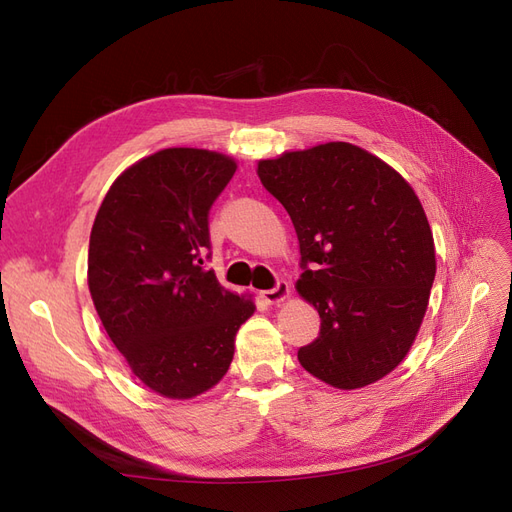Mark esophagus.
I'll return each instance as SVG.
<instances>
[{
  "label": "esophagus",
  "instance_id": "34e87169",
  "mask_svg": "<svg viewBox=\"0 0 512 512\" xmlns=\"http://www.w3.org/2000/svg\"><path fill=\"white\" fill-rule=\"evenodd\" d=\"M289 294H291V289H289V285H287L285 281H279V283H276L272 289L259 291L261 300H266L268 304H279V302L287 300V298H289Z\"/></svg>",
  "mask_w": 512,
  "mask_h": 512
}]
</instances>
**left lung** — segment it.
Segmentation results:
<instances>
[{
  "label": "left lung",
  "instance_id": "1",
  "mask_svg": "<svg viewBox=\"0 0 512 512\" xmlns=\"http://www.w3.org/2000/svg\"><path fill=\"white\" fill-rule=\"evenodd\" d=\"M257 175L296 227V289L321 319L300 364L341 390L377 382L410 352L435 279L433 233L414 188L345 141L259 160Z\"/></svg>",
  "mask_w": 512,
  "mask_h": 512
}]
</instances>
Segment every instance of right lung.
Returning a JSON list of instances; mask_svg holds the SVG:
<instances>
[{"instance_id":"obj_1","label":"right lung","mask_w":512,"mask_h":512,"mask_svg":"<svg viewBox=\"0 0 512 512\" xmlns=\"http://www.w3.org/2000/svg\"><path fill=\"white\" fill-rule=\"evenodd\" d=\"M236 160L197 148L141 158L100 203L87 285L109 339L141 382L167 399H193L221 382L236 332L255 313L203 266L208 214ZM210 257V255H208Z\"/></svg>"}]
</instances>
